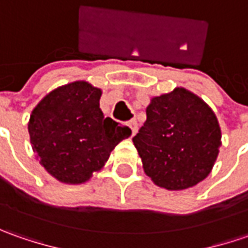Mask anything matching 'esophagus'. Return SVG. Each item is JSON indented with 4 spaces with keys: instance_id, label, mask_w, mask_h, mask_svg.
Returning <instances> with one entry per match:
<instances>
[{
    "instance_id": "1",
    "label": "esophagus",
    "mask_w": 248,
    "mask_h": 248,
    "mask_svg": "<svg viewBox=\"0 0 248 248\" xmlns=\"http://www.w3.org/2000/svg\"><path fill=\"white\" fill-rule=\"evenodd\" d=\"M128 127L131 128V132H132V135H135V134H137V131H138V121H137L135 119L129 120Z\"/></svg>"
}]
</instances>
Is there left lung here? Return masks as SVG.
Masks as SVG:
<instances>
[{"label": "left lung", "mask_w": 248, "mask_h": 248, "mask_svg": "<svg viewBox=\"0 0 248 248\" xmlns=\"http://www.w3.org/2000/svg\"><path fill=\"white\" fill-rule=\"evenodd\" d=\"M132 140L146 175L168 190H182L210 174L221 145V129L203 100L176 88L152 99L146 121Z\"/></svg>", "instance_id": "obj_1"}]
</instances>
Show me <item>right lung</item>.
<instances>
[{"instance_id":"1","label":"right lung","mask_w":248,"mask_h":248,"mask_svg":"<svg viewBox=\"0 0 248 248\" xmlns=\"http://www.w3.org/2000/svg\"><path fill=\"white\" fill-rule=\"evenodd\" d=\"M102 92L85 81L52 91L33 110L29 134L41 166L66 184L88 181L131 129L99 108Z\"/></svg>"}]
</instances>
